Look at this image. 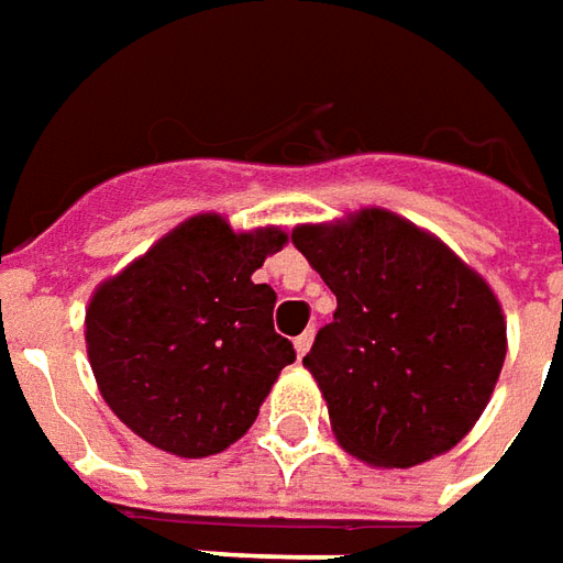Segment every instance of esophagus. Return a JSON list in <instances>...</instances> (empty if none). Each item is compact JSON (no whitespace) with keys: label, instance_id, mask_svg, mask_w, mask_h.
<instances>
[{"label":"esophagus","instance_id":"esophagus-1","mask_svg":"<svg viewBox=\"0 0 563 563\" xmlns=\"http://www.w3.org/2000/svg\"><path fill=\"white\" fill-rule=\"evenodd\" d=\"M311 345H313V330H305L296 339V354H298V357H305V354L311 351Z\"/></svg>","mask_w":563,"mask_h":563}]
</instances>
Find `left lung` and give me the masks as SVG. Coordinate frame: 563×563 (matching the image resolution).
I'll return each instance as SVG.
<instances>
[{
  "mask_svg": "<svg viewBox=\"0 0 563 563\" xmlns=\"http://www.w3.org/2000/svg\"><path fill=\"white\" fill-rule=\"evenodd\" d=\"M292 243L335 296L305 366L339 443L378 468L456 446L506 363V317L487 280L388 209L301 224Z\"/></svg>",
  "mask_w": 563,
  "mask_h": 563,
  "instance_id": "left-lung-1",
  "label": "left lung"
}]
</instances>
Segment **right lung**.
Wrapping results in <instances>:
<instances>
[{"instance_id":"add662e5","label":"right lung","mask_w":563,"mask_h":563,"mask_svg":"<svg viewBox=\"0 0 563 563\" xmlns=\"http://www.w3.org/2000/svg\"><path fill=\"white\" fill-rule=\"evenodd\" d=\"M289 236L233 233L216 212L181 221L86 311V347L107 407L172 456H216L240 441L283 366L296 361L274 332L277 292L252 274Z\"/></svg>"}]
</instances>
